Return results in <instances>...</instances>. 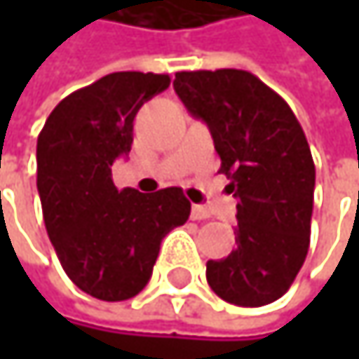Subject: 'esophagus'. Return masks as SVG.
<instances>
[{
	"mask_svg": "<svg viewBox=\"0 0 359 359\" xmlns=\"http://www.w3.org/2000/svg\"><path fill=\"white\" fill-rule=\"evenodd\" d=\"M191 218L193 220H208L210 218V212L203 205H193L191 208Z\"/></svg>",
	"mask_w": 359,
	"mask_h": 359,
	"instance_id": "34e87169",
	"label": "esophagus"
}]
</instances>
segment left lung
<instances>
[{
  "label": "left lung",
  "mask_w": 359,
  "mask_h": 359,
  "mask_svg": "<svg viewBox=\"0 0 359 359\" xmlns=\"http://www.w3.org/2000/svg\"><path fill=\"white\" fill-rule=\"evenodd\" d=\"M175 91L212 133L237 197V248L205 266L212 291L235 306L283 297L310 248L316 168L287 102L248 70L177 72Z\"/></svg>",
  "instance_id": "obj_1"
}]
</instances>
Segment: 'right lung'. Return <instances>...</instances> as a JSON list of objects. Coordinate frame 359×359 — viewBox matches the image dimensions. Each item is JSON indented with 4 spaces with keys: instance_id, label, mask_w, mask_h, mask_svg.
Returning <instances> with one entry per match:
<instances>
[{
    "instance_id": "right-lung-1",
    "label": "right lung",
    "mask_w": 359,
    "mask_h": 359,
    "mask_svg": "<svg viewBox=\"0 0 359 359\" xmlns=\"http://www.w3.org/2000/svg\"><path fill=\"white\" fill-rule=\"evenodd\" d=\"M168 85V74L111 72L64 97L36 139L49 241L68 278L104 302L143 291L162 239L191 214L180 187L145 195L111 180V164L130 151L137 111Z\"/></svg>"
}]
</instances>
